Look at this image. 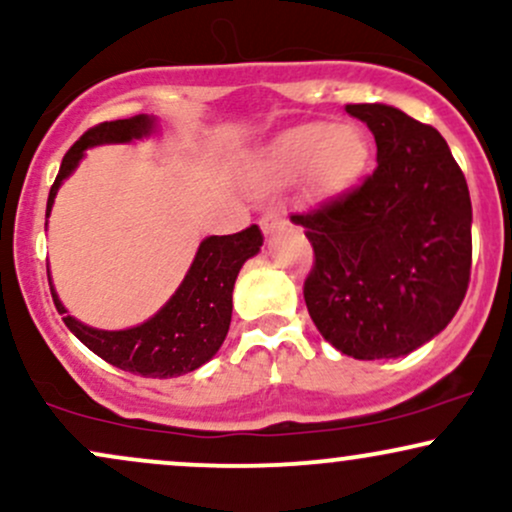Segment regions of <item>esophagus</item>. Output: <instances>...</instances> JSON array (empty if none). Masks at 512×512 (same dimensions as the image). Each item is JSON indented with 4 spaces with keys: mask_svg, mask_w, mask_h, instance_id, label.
Wrapping results in <instances>:
<instances>
[{
    "mask_svg": "<svg viewBox=\"0 0 512 512\" xmlns=\"http://www.w3.org/2000/svg\"><path fill=\"white\" fill-rule=\"evenodd\" d=\"M284 223H286V221H284V216L274 214V211H267V214H264L262 219H260V226H262V231L267 233V236H269V233H274L276 228H281V226H284Z\"/></svg>",
    "mask_w": 512,
    "mask_h": 512,
    "instance_id": "esophagus-1",
    "label": "esophagus"
}]
</instances>
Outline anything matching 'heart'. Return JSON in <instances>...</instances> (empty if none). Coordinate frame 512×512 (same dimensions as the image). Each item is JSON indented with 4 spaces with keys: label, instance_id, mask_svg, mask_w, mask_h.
<instances>
[{
    "label": "heart",
    "instance_id": "obj_1",
    "mask_svg": "<svg viewBox=\"0 0 512 512\" xmlns=\"http://www.w3.org/2000/svg\"><path fill=\"white\" fill-rule=\"evenodd\" d=\"M370 163V137L358 125L308 122L281 134L269 146L257 168L262 190L313 173L322 195H337L366 173Z\"/></svg>",
    "mask_w": 512,
    "mask_h": 512
}]
</instances>
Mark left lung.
<instances>
[{"instance_id": "8db88e82", "label": "left lung", "mask_w": 512, "mask_h": 512, "mask_svg": "<svg viewBox=\"0 0 512 512\" xmlns=\"http://www.w3.org/2000/svg\"><path fill=\"white\" fill-rule=\"evenodd\" d=\"M378 168L291 214L315 252L303 296L322 337L358 361L419 349L448 327L472 274V199L436 127L383 103H351Z\"/></svg>"}]
</instances>
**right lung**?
<instances>
[{
  "instance_id": "right-lung-1",
  "label": "right lung",
  "mask_w": 512,
  "mask_h": 512,
  "mask_svg": "<svg viewBox=\"0 0 512 512\" xmlns=\"http://www.w3.org/2000/svg\"><path fill=\"white\" fill-rule=\"evenodd\" d=\"M151 129H154V117L134 115L127 120L101 122L81 134L79 142L62 158L60 173L50 187L45 216H50L62 180L69 178L72 170L79 166L88 146L125 144L146 137ZM262 243V231L255 223L233 236H211L202 240L180 289L151 320L132 330L105 332L81 325L79 320L67 315L55 289L50 286L52 301H55L57 313L64 315V325L74 332V337L103 361L127 373L144 375V378H175V375H185L204 366L219 351L231 325L236 276L245 260L260 252Z\"/></svg>"
}]
</instances>
